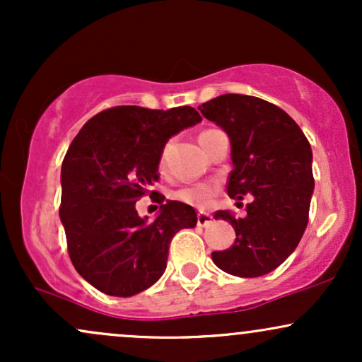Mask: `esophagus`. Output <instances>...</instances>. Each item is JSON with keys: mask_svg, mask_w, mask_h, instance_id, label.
Listing matches in <instances>:
<instances>
[{"mask_svg": "<svg viewBox=\"0 0 362 362\" xmlns=\"http://www.w3.org/2000/svg\"><path fill=\"white\" fill-rule=\"evenodd\" d=\"M213 223V216L209 213H199L197 214V224L199 226H209V224Z\"/></svg>", "mask_w": 362, "mask_h": 362, "instance_id": "obj_1", "label": "esophagus"}]
</instances>
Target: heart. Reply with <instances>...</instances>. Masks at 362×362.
<instances>
[{"mask_svg": "<svg viewBox=\"0 0 362 362\" xmlns=\"http://www.w3.org/2000/svg\"><path fill=\"white\" fill-rule=\"evenodd\" d=\"M165 158H167V149L161 155V165H165ZM216 192V187L213 184H207V182H201V184H192V185H184L178 187L177 190H173L172 197L177 201L184 202V204L194 206V207H206L213 201Z\"/></svg>", "mask_w": 362, "mask_h": 362, "instance_id": "obj_1", "label": "heart"}]
</instances>
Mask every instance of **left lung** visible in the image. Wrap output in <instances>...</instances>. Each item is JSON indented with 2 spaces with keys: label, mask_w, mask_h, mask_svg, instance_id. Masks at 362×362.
Instances as JSON below:
<instances>
[{
  "label": "left lung",
  "mask_w": 362,
  "mask_h": 362,
  "mask_svg": "<svg viewBox=\"0 0 362 362\" xmlns=\"http://www.w3.org/2000/svg\"><path fill=\"white\" fill-rule=\"evenodd\" d=\"M199 110L230 138L228 195L238 204L252 195L243 218L214 214L231 223L236 240L228 250L213 252V262L238 277L272 272L296 250L308 224L315 189L308 139L284 110L250 95H219Z\"/></svg>",
  "instance_id": "obj_1"
}]
</instances>
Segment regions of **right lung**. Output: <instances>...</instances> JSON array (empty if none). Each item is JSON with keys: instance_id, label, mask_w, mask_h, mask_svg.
Returning a JSON list of instances; mask_svg holds the SVG:
<instances>
[{"instance_id": "obj_1", "label": "right lung", "mask_w": 362, "mask_h": 362, "mask_svg": "<svg viewBox=\"0 0 362 362\" xmlns=\"http://www.w3.org/2000/svg\"><path fill=\"white\" fill-rule=\"evenodd\" d=\"M201 120L185 105H120L91 117L73 139L61 167L59 218L69 259L93 288L119 298L148 289L167 269L173 235L197 224L194 207L184 202L158 195L155 221L141 218L136 202L160 178L168 139Z\"/></svg>"}]
</instances>
